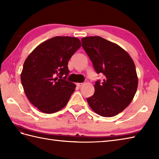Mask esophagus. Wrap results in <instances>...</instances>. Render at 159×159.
I'll use <instances>...</instances> for the list:
<instances>
[{"instance_id":"esophagus-1","label":"esophagus","mask_w":159,"mask_h":159,"mask_svg":"<svg viewBox=\"0 0 159 159\" xmlns=\"http://www.w3.org/2000/svg\"><path fill=\"white\" fill-rule=\"evenodd\" d=\"M83 85V83H76V86L78 87H81Z\"/></svg>"}]
</instances>
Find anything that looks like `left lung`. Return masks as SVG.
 <instances>
[{"mask_svg": "<svg viewBox=\"0 0 159 159\" xmlns=\"http://www.w3.org/2000/svg\"><path fill=\"white\" fill-rule=\"evenodd\" d=\"M83 49L103 80L94 85L95 92L87 101L92 110L102 117H113L129 105L138 85L136 68L130 55L116 43L99 36L81 39Z\"/></svg>", "mask_w": 159, "mask_h": 159, "instance_id": "obj_1", "label": "left lung"}]
</instances>
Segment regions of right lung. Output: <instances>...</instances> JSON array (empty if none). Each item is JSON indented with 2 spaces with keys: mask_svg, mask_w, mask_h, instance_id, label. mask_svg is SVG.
Instances as JSON below:
<instances>
[{
  "mask_svg": "<svg viewBox=\"0 0 159 159\" xmlns=\"http://www.w3.org/2000/svg\"><path fill=\"white\" fill-rule=\"evenodd\" d=\"M80 46L76 38L57 36L36 47L25 60L22 85L29 100L42 112L56 113L69 101L76 85L66 80L67 64Z\"/></svg>",
  "mask_w": 159,
  "mask_h": 159,
  "instance_id": "add662e5",
  "label": "right lung"
}]
</instances>
